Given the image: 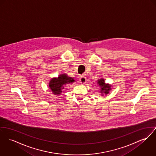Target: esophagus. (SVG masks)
<instances>
[{
	"mask_svg": "<svg viewBox=\"0 0 156 156\" xmlns=\"http://www.w3.org/2000/svg\"><path fill=\"white\" fill-rule=\"evenodd\" d=\"M80 83H81V84H85L86 82H87V78H86V77H85V76L82 75V76H81V77H80Z\"/></svg>",
	"mask_w": 156,
	"mask_h": 156,
	"instance_id": "obj_1",
	"label": "esophagus"
}]
</instances>
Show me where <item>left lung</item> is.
Masks as SVG:
<instances>
[{
	"instance_id": "obj_1",
	"label": "left lung",
	"mask_w": 156,
	"mask_h": 156,
	"mask_svg": "<svg viewBox=\"0 0 156 156\" xmlns=\"http://www.w3.org/2000/svg\"><path fill=\"white\" fill-rule=\"evenodd\" d=\"M97 84L100 88V93L101 96H104L105 94L107 95L112 90V85L106 84L103 78L98 79V80L97 81Z\"/></svg>"
}]
</instances>
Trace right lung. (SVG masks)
I'll use <instances>...</instances> for the list:
<instances>
[{
  "instance_id": "obj_1",
  "label": "right lung",
  "mask_w": 156,
  "mask_h": 156,
  "mask_svg": "<svg viewBox=\"0 0 156 156\" xmlns=\"http://www.w3.org/2000/svg\"><path fill=\"white\" fill-rule=\"evenodd\" d=\"M74 78L68 76L66 73H61L58 77L51 78L48 83V87L51 93L55 96H59L63 92L65 85L72 84L75 81Z\"/></svg>"
}]
</instances>
